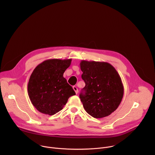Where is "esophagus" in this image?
<instances>
[{
  "instance_id": "34e87169",
  "label": "esophagus",
  "mask_w": 155,
  "mask_h": 155,
  "mask_svg": "<svg viewBox=\"0 0 155 155\" xmlns=\"http://www.w3.org/2000/svg\"><path fill=\"white\" fill-rule=\"evenodd\" d=\"M73 89H74V90L75 91V93H76V94H77V93H78V88H77V87L76 86H73Z\"/></svg>"
}]
</instances>
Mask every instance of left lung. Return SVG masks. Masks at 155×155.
I'll return each mask as SVG.
<instances>
[{
  "label": "left lung",
  "mask_w": 155,
  "mask_h": 155,
  "mask_svg": "<svg viewBox=\"0 0 155 155\" xmlns=\"http://www.w3.org/2000/svg\"><path fill=\"white\" fill-rule=\"evenodd\" d=\"M85 86L80 98L86 112L95 118L110 115L120 105L124 94L121 77L106 62L82 60L80 63Z\"/></svg>",
  "instance_id": "obj_1"
}]
</instances>
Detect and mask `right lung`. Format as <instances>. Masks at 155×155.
<instances>
[{"label": "right lung", "mask_w": 155, "mask_h": 155, "mask_svg": "<svg viewBox=\"0 0 155 155\" xmlns=\"http://www.w3.org/2000/svg\"><path fill=\"white\" fill-rule=\"evenodd\" d=\"M72 59L44 61L33 71L28 84V93L34 107L40 112L53 115L59 112L68 99L75 94L63 74Z\"/></svg>", "instance_id": "right-lung-1"}]
</instances>
